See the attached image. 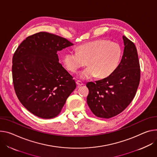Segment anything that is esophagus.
Returning a JSON list of instances; mask_svg holds the SVG:
<instances>
[{"mask_svg":"<svg viewBox=\"0 0 157 157\" xmlns=\"http://www.w3.org/2000/svg\"><path fill=\"white\" fill-rule=\"evenodd\" d=\"M76 84H77V85H78V86H82V85H84V84L81 81H78V80L76 81Z\"/></svg>","mask_w":157,"mask_h":157,"instance_id":"esophagus-1","label":"esophagus"}]
</instances>
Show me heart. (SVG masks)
Instances as JSON below:
<instances>
[{"label": "heart", "instance_id": "b5f03b06", "mask_svg": "<svg viewBox=\"0 0 157 157\" xmlns=\"http://www.w3.org/2000/svg\"><path fill=\"white\" fill-rule=\"evenodd\" d=\"M121 56L119 44L106 39H98L79 46L77 51H71L63 56L66 69L75 73L80 67H89L78 74L81 79H89L99 76L106 78L117 68Z\"/></svg>", "mask_w": 157, "mask_h": 157}]
</instances>
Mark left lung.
<instances>
[{
    "instance_id": "left-lung-1",
    "label": "left lung",
    "mask_w": 157,
    "mask_h": 157,
    "mask_svg": "<svg viewBox=\"0 0 157 157\" xmlns=\"http://www.w3.org/2000/svg\"><path fill=\"white\" fill-rule=\"evenodd\" d=\"M124 51L120 64L106 78L88 82L87 103L94 115L110 118L121 113L133 99L140 80V69L136 48L123 36Z\"/></svg>"
}]
</instances>
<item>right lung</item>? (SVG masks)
Returning <instances> with one entry per match:
<instances>
[{
  "label": "right lung",
  "mask_w": 157,
  "mask_h": 157,
  "mask_svg": "<svg viewBox=\"0 0 157 157\" xmlns=\"http://www.w3.org/2000/svg\"><path fill=\"white\" fill-rule=\"evenodd\" d=\"M73 45L65 38L40 32L27 37L14 53V90L33 115L45 119L56 117L75 90V81L59 63L57 54Z\"/></svg>",
  "instance_id": "1"
}]
</instances>
